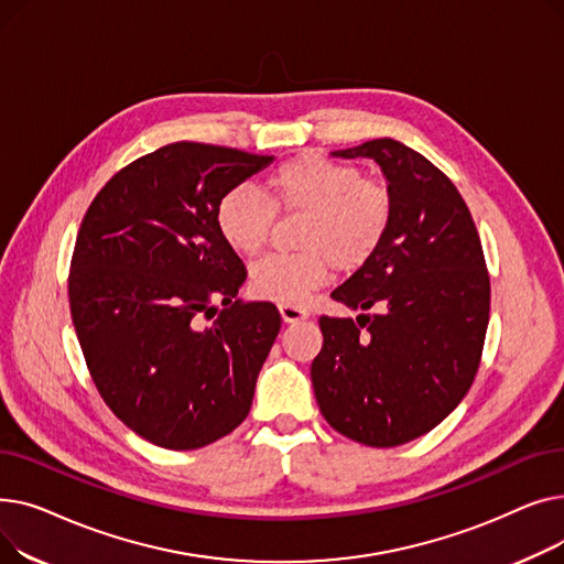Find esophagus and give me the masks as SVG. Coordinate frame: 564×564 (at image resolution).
<instances>
[{"label":"esophagus","mask_w":564,"mask_h":564,"mask_svg":"<svg viewBox=\"0 0 564 564\" xmlns=\"http://www.w3.org/2000/svg\"><path fill=\"white\" fill-rule=\"evenodd\" d=\"M279 313L283 317V322L288 324H294V322H302L308 317V311L302 308V306H290V304H281L279 306Z\"/></svg>","instance_id":"obj_1"}]
</instances>
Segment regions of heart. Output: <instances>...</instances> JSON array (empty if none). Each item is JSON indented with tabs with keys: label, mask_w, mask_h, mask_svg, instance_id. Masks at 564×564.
<instances>
[{
	"label": "heart",
	"mask_w": 564,
	"mask_h": 564,
	"mask_svg": "<svg viewBox=\"0 0 564 564\" xmlns=\"http://www.w3.org/2000/svg\"><path fill=\"white\" fill-rule=\"evenodd\" d=\"M270 200L251 187L228 189L215 221L230 249L258 253L274 226V210L306 215L300 232L304 251L270 256L251 267L253 297L276 304H304L308 294L338 272L364 267L383 242L393 219V196L381 183L366 181L359 169L315 153L285 160L267 175Z\"/></svg>",
	"instance_id": "b5f03b06"
}]
</instances>
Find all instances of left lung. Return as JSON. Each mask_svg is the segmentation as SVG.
<instances>
[{
  "mask_svg": "<svg viewBox=\"0 0 564 564\" xmlns=\"http://www.w3.org/2000/svg\"><path fill=\"white\" fill-rule=\"evenodd\" d=\"M332 155L381 166L393 219L377 253L332 292L361 313L319 317L311 381L336 432L393 448L434 430L468 393L489 324V274L464 198L427 158L387 137Z\"/></svg>",
  "mask_w": 564,
  "mask_h": 564,
  "instance_id": "1",
  "label": "left lung"
}]
</instances>
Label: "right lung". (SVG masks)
Returning <instances> with one entry per match:
<instances>
[{"label":"right lung","mask_w":564,"mask_h":564,"mask_svg":"<svg viewBox=\"0 0 564 564\" xmlns=\"http://www.w3.org/2000/svg\"><path fill=\"white\" fill-rule=\"evenodd\" d=\"M272 162L169 143L118 171L82 219L68 279L82 354L107 406L160 448H203L251 409L281 315L237 300L247 270L215 210Z\"/></svg>","instance_id":"right-lung-1"}]
</instances>
